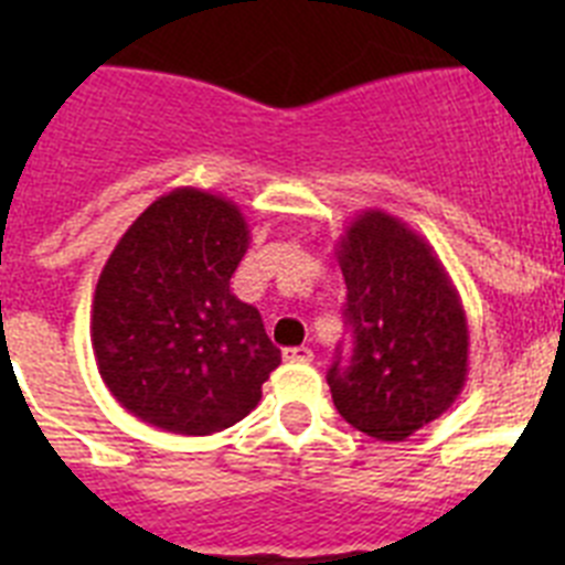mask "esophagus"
<instances>
[{
    "label": "esophagus",
    "instance_id": "esophagus-1",
    "mask_svg": "<svg viewBox=\"0 0 565 565\" xmlns=\"http://www.w3.org/2000/svg\"><path fill=\"white\" fill-rule=\"evenodd\" d=\"M282 359H286V362H311L313 351L306 348V344H299V348H286V351H282Z\"/></svg>",
    "mask_w": 565,
    "mask_h": 565
}]
</instances>
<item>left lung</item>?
I'll list each match as a JSON object with an SVG mask.
<instances>
[{
    "mask_svg": "<svg viewBox=\"0 0 565 565\" xmlns=\"http://www.w3.org/2000/svg\"><path fill=\"white\" fill-rule=\"evenodd\" d=\"M353 351H337L328 384L339 416L404 441L452 407L467 382L469 331L461 297L433 246L379 209L356 214L337 243Z\"/></svg>",
    "mask_w": 565,
    "mask_h": 565,
    "instance_id": "obj_1",
    "label": "left lung"
}]
</instances>
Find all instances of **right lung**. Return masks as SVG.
<instances>
[{
  "mask_svg": "<svg viewBox=\"0 0 565 565\" xmlns=\"http://www.w3.org/2000/svg\"><path fill=\"white\" fill-rule=\"evenodd\" d=\"M248 239L232 201L183 186L143 209L109 254L89 339L115 402L143 424L212 436L257 407L279 348L228 288Z\"/></svg>",
  "mask_w": 565,
  "mask_h": 565,
  "instance_id": "right-lung-1",
  "label": "right lung"
}]
</instances>
